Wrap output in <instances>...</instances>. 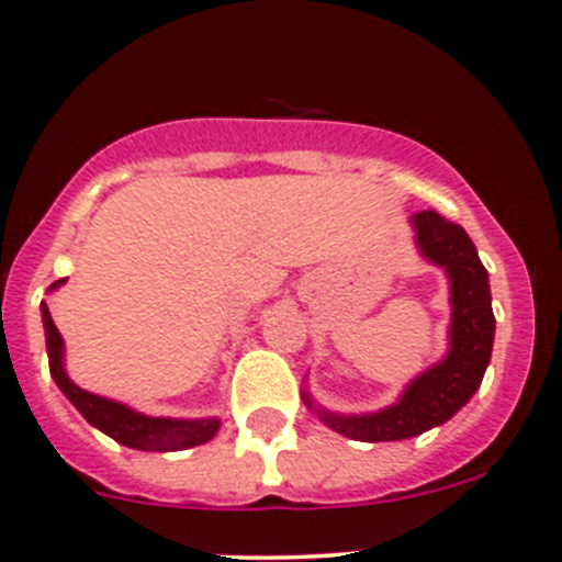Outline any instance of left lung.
<instances>
[{
	"label": "left lung",
	"mask_w": 562,
	"mask_h": 562,
	"mask_svg": "<svg viewBox=\"0 0 562 562\" xmlns=\"http://www.w3.org/2000/svg\"><path fill=\"white\" fill-rule=\"evenodd\" d=\"M418 249L424 258L443 266L451 280V350L438 367L418 375L396 405L370 416H337L317 411L334 432L364 443L405 440L449 422L481 386L495 339L490 277L479 260L475 245L462 225L449 223L435 209L413 214ZM310 407V396H304Z\"/></svg>",
	"instance_id": "left-lung-1"
}]
</instances>
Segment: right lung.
Here are the masks:
<instances>
[{
  "instance_id": "obj_1",
  "label": "right lung",
  "mask_w": 562,
  "mask_h": 562,
  "mask_svg": "<svg viewBox=\"0 0 562 562\" xmlns=\"http://www.w3.org/2000/svg\"><path fill=\"white\" fill-rule=\"evenodd\" d=\"M59 282L50 285L59 288ZM43 326H45V348H48V364L50 375H54L56 386L65 391L67 400L83 413L92 427L103 429L105 435H111L116 443L130 446V449L138 451H179L190 449V446H201L206 440L214 438V432L220 429L217 418H198V422H179V418H151L144 413L130 411L122 402L105 400V396L89 394V391L78 389L76 383L67 378L65 367H61V334L59 328L50 321L48 307L43 304Z\"/></svg>"
}]
</instances>
